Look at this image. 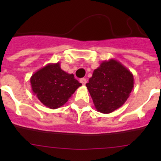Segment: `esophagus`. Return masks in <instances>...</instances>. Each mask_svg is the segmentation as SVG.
<instances>
[{
    "mask_svg": "<svg viewBox=\"0 0 161 161\" xmlns=\"http://www.w3.org/2000/svg\"><path fill=\"white\" fill-rule=\"evenodd\" d=\"M80 82L83 85H85L86 84V79L85 78H81V79H80Z\"/></svg>",
    "mask_w": 161,
    "mask_h": 161,
    "instance_id": "obj_1",
    "label": "esophagus"
}]
</instances>
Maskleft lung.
<instances>
[{"instance_id":"8db88e82","label":"left lung","mask_w":161,"mask_h":161,"mask_svg":"<svg viewBox=\"0 0 161 161\" xmlns=\"http://www.w3.org/2000/svg\"><path fill=\"white\" fill-rule=\"evenodd\" d=\"M98 112L109 114L126 102L134 87V76L123 64L109 59L101 63L86 84Z\"/></svg>"}]
</instances>
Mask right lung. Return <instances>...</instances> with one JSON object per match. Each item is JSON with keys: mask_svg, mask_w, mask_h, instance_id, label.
Listing matches in <instances>:
<instances>
[{"mask_svg": "<svg viewBox=\"0 0 161 161\" xmlns=\"http://www.w3.org/2000/svg\"><path fill=\"white\" fill-rule=\"evenodd\" d=\"M33 93L44 106L57 109L64 106L75 91L81 86L73 74L62 70L60 64H48L31 77Z\"/></svg>", "mask_w": 161, "mask_h": 161, "instance_id": "1", "label": "right lung"}]
</instances>
